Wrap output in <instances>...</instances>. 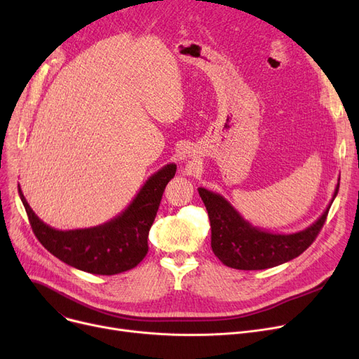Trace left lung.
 I'll list each match as a JSON object with an SVG mask.
<instances>
[{"label":"left lung","instance_id":"left-lung-1","mask_svg":"<svg viewBox=\"0 0 359 359\" xmlns=\"http://www.w3.org/2000/svg\"><path fill=\"white\" fill-rule=\"evenodd\" d=\"M341 176L327 208L306 230L292 234H278L262 230L244 219L234 206L219 194L199 187L211 222V248L225 266L240 271L273 268L298 257L316 240L334 201Z\"/></svg>","mask_w":359,"mask_h":359}]
</instances>
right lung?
Wrapping results in <instances>:
<instances>
[{
    "mask_svg": "<svg viewBox=\"0 0 359 359\" xmlns=\"http://www.w3.org/2000/svg\"><path fill=\"white\" fill-rule=\"evenodd\" d=\"M176 164H167L148 180L118 217L80 230H55L37 217L27 203L20 184L32 230L42 246L67 265L94 275H116L135 268L148 252V233L154 222L163 192L175 177Z\"/></svg>",
    "mask_w": 359,
    "mask_h": 359,
    "instance_id": "obj_1",
    "label": "right lung"
}]
</instances>
